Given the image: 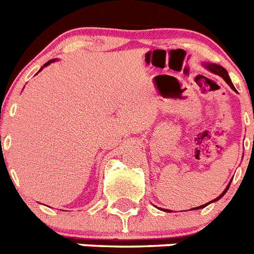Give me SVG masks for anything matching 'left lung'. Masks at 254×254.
<instances>
[{
	"label": "left lung",
	"instance_id": "8db88e82",
	"mask_svg": "<svg viewBox=\"0 0 254 254\" xmlns=\"http://www.w3.org/2000/svg\"><path fill=\"white\" fill-rule=\"evenodd\" d=\"M206 67H207V68L210 69L211 72H214V73H216V75L221 76V77H223L224 80H225V81H226V84H228L229 86L232 87L233 90H235L234 85H233L232 80H230V77H229L228 72H226V69L224 68V67L219 66V64H206ZM235 91H237V90H235ZM229 187H230V183H229V185H228V187L225 188V190H224L223 193L220 194V196L217 197V198L212 199V201H210V202H208V203H205V205H202V206H198V207H194V208H192V210H199V208H203V207H206V206H207V205H210V203H212V202H214V201H217V199H220V198H221V197L224 196V194L226 193V190H229ZM164 211H165V210H164ZM167 212H168V210H167ZM169 212H170V211H169Z\"/></svg>",
	"mask_w": 254,
	"mask_h": 254
}]
</instances>
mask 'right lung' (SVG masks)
Segmentation results:
<instances>
[{
	"label": "right lung",
	"instance_id": "right-lung-1",
	"mask_svg": "<svg viewBox=\"0 0 254 254\" xmlns=\"http://www.w3.org/2000/svg\"><path fill=\"white\" fill-rule=\"evenodd\" d=\"M55 61H56V60H51V61H48V62H47V64H44V66H43V67L48 66V64H52V62H55ZM43 67H42V68H40V69H43ZM40 69H39V71H40Z\"/></svg>",
	"mask_w": 254,
	"mask_h": 254
}]
</instances>
